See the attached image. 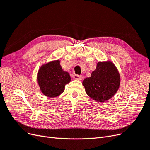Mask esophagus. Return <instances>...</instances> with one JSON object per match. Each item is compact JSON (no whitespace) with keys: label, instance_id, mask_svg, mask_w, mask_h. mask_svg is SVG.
<instances>
[{"label":"esophagus","instance_id":"1","mask_svg":"<svg viewBox=\"0 0 150 150\" xmlns=\"http://www.w3.org/2000/svg\"><path fill=\"white\" fill-rule=\"evenodd\" d=\"M73 78L74 79H76V80H82L83 79V76H79V75H77V74H75Z\"/></svg>","mask_w":150,"mask_h":150}]
</instances>
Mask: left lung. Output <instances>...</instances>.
Returning a JSON list of instances; mask_svg holds the SVG:
<instances>
[{"mask_svg":"<svg viewBox=\"0 0 150 150\" xmlns=\"http://www.w3.org/2000/svg\"><path fill=\"white\" fill-rule=\"evenodd\" d=\"M83 84L89 97L96 101L103 102L110 99L117 92L120 77L112 62H99L91 76L84 79Z\"/></svg>","mask_w":150,"mask_h":150,"instance_id":"left-lung-1","label":"left lung"}]
</instances>
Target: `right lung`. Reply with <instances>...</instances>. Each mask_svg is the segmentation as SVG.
Here are the masks:
<instances>
[{
  "label": "right lung",
  "instance_id": "right-lung-1",
  "mask_svg": "<svg viewBox=\"0 0 150 150\" xmlns=\"http://www.w3.org/2000/svg\"><path fill=\"white\" fill-rule=\"evenodd\" d=\"M38 81L43 94L50 98L56 97L64 92L65 86L71 81L67 72L63 71L60 61H54L39 69Z\"/></svg>",
  "mask_w": 150,
  "mask_h": 150
}]
</instances>
